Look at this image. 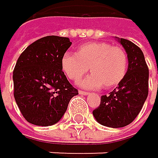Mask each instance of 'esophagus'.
Masks as SVG:
<instances>
[{"mask_svg": "<svg viewBox=\"0 0 158 158\" xmlns=\"http://www.w3.org/2000/svg\"><path fill=\"white\" fill-rule=\"evenodd\" d=\"M78 94H80V95L87 96V95H89V92H86V91H81V90H80V91H78Z\"/></svg>", "mask_w": 158, "mask_h": 158, "instance_id": "obj_1", "label": "esophagus"}]
</instances>
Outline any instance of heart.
<instances>
[{
	"label": "heart",
	"instance_id": "b5f03b06",
	"mask_svg": "<svg viewBox=\"0 0 158 158\" xmlns=\"http://www.w3.org/2000/svg\"><path fill=\"white\" fill-rule=\"evenodd\" d=\"M61 69L69 80L77 81L88 71L92 73L78 85L97 89L103 85L108 89L117 86L124 78L128 58L120 46L107 42H89L81 45L75 54L66 53L61 59Z\"/></svg>",
	"mask_w": 158,
	"mask_h": 158
}]
</instances>
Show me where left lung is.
Masks as SVG:
<instances>
[{
	"mask_svg": "<svg viewBox=\"0 0 158 158\" xmlns=\"http://www.w3.org/2000/svg\"><path fill=\"white\" fill-rule=\"evenodd\" d=\"M128 58V69L118 86L101 96L99 106L93 111L96 120L111 128L129 125L137 117L148 97L149 69L143 52L125 39H118Z\"/></svg>",
	"mask_w": 158,
	"mask_h": 158,
	"instance_id": "obj_1",
	"label": "left lung"
}]
</instances>
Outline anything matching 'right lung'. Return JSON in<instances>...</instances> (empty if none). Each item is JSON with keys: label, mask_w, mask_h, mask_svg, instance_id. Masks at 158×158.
Masks as SVG:
<instances>
[{"label": "right lung", "mask_w": 158, "mask_h": 158, "mask_svg": "<svg viewBox=\"0 0 158 158\" xmlns=\"http://www.w3.org/2000/svg\"><path fill=\"white\" fill-rule=\"evenodd\" d=\"M72 42L68 38L44 37L21 54L13 71L14 98L31 124H56L78 94L61 69V59Z\"/></svg>", "instance_id": "add662e5"}]
</instances>
